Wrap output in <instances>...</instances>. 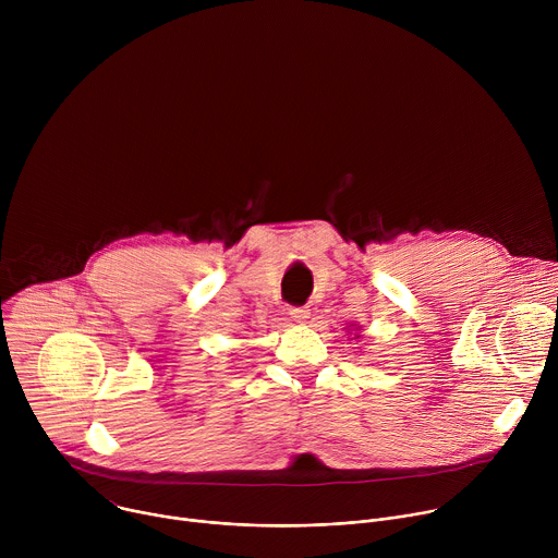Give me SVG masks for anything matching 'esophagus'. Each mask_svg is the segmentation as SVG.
I'll list each match as a JSON object with an SVG mask.
<instances>
[{"label": "esophagus", "mask_w": 558, "mask_h": 558, "mask_svg": "<svg viewBox=\"0 0 558 558\" xmlns=\"http://www.w3.org/2000/svg\"><path fill=\"white\" fill-rule=\"evenodd\" d=\"M289 315H291V320H295V323H306L308 315H311V308L308 306H293V308H289Z\"/></svg>", "instance_id": "obj_1"}]
</instances>
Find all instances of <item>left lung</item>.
Returning <instances> with one entry per match:
<instances>
[{"mask_svg": "<svg viewBox=\"0 0 558 558\" xmlns=\"http://www.w3.org/2000/svg\"><path fill=\"white\" fill-rule=\"evenodd\" d=\"M351 329H353V331H355V333H360V331H362V329H357V327H355V325H351ZM355 340H360V336H355Z\"/></svg>", "mask_w": 558, "mask_h": 558, "instance_id": "8db88e82", "label": "left lung"}]
</instances>
